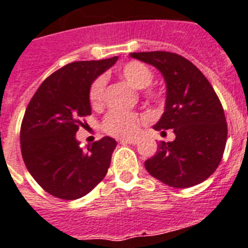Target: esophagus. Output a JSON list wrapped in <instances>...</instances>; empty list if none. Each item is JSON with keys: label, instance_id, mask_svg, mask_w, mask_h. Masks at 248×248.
Listing matches in <instances>:
<instances>
[{"label": "esophagus", "instance_id": "esophagus-1", "mask_svg": "<svg viewBox=\"0 0 248 248\" xmlns=\"http://www.w3.org/2000/svg\"><path fill=\"white\" fill-rule=\"evenodd\" d=\"M120 142L123 144H137L138 143V139H122Z\"/></svg>", "mask_w": 248, "mask_h": 248}]
</instances>
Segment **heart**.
<instances>
[{
    "label": "heart",
    "mask_w": 248,
    "mask_h": 248,
    "mask_svg": "<svg viewBox=\"0 0 248 248\" xmlns=\"http://www.w3.org/2000/svg\"><path fill=\"white\" fill-rule=\"evenodd\" d=\"M119 75L134 89L142 90L148 87L153 81L152 69L139 61H130L119 67ZM106 77L104 75L97 76L89 87V101L93 108H100L105 102ZM144 96L147 99L157 101L161 97V92L156 89H146ZM144 120L142 115L137 112L125 110H110L102 120V129L108 134L118 138H129L136 136L139 124Z\"/></svg>",
    "instance_id": "heart-1"
}]
</instances>
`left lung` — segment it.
<instances>
[{
  "label": "left lung",
  "mask_w": 248,
  "mask_h": 248,
  "mask_svg": "<svg viewBox=\"0 0 248 248\" xmlns=\"http://www.w3.org/2000/svg\"><path fill=\"white\" fill-rule=\"evenodd\" d=\"M155 65L167 85L166 109L153 128L172 129L173 142H161L144 162L153 177L172 187H190L206 180L219 166L227 142L224 110L210 82L196 65L170 52L130 53Z\"/></svg>",
  "instance_id": "obj_1"
}]
</instances>
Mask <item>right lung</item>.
Here are the masks:
<instances>
[{
  "instance_id": "1",
  "label": "right lung",
  "mask_w": 248,
  "mask_h": 248,
  "mask_svg": "<svg viewBox=\"0 0 248 248\" xmlns=\"http://www.w3.org/2000/svg\"><path fill=\"white\" fill-rule=\"evenodd\" d=\"M118 57L79 61L46 77L26 108L20 144L26 169L50 195L75 200L89 194L108 173L115 139L104 137L83 151L76 133L91 115L89 87Z\"/></svg>"
}]
</instances>
